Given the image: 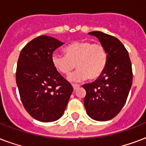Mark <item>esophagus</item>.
<instances>
[{
    "mask_svg": "<svg viewBox=\"0 0 146 146\" xmlns=\"http://www.w3.org/2000/svg\"><path fill=\"white\" fill-rule=\"evenodd\" d=\"M72 86H73V90H74V91H76V90L80 88V86L77 84H72Z\"/></svg>",
    "mask_w": 146,
    "mask_h": 146,
    "instance_id": "34e87169",
    "label": "esophagus"
}]
</instances>
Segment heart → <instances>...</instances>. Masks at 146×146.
Listing matches in <instances>:
<instances>
[{
  "mask_svg": "<svg viewBox=\"0 0 146 146\" xmlns=\"http://www.w3.org/2000/svg\"><path fill=\"white\" fill-rule=\"evenodd\" d=\"M65 55L53 54V66L60 73L69 75L74 70L68 80L71 82H81L89 78L94 80L104 73L108 64V53L99 43H92L89 41H78L69 44L64 48Z\"/></svg>",
  "mask_w": 146,
  "mask_h": 146,
  "instance_id": "obj_1",
  "label": "heart"
}]
</instances>
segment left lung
I'll return each mask as SVG.
<instances>
[{
    "label": "left lung",
    "mask_w": 146,
    "mask_h": 146,
    "mask_svg": "<svg viewBox=\"0 0 146 146\" xmlns=\"http://www.w3.org/2000/svg\"><path fill=\"white\" fill-rule=\"evenodd\" d=\"M99 40L108 53L104 73L95 82L82 86L86 91L84 106L93 120L106 121L113 118L126 103L133 82L129 54L120 40L99 31L89 33Z\"/></svg>",
    "instance_id": "obj_1"
}]
</instances>
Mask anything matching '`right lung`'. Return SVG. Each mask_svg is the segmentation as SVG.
Wrapping results in <instances>:
<instances>
[{"label": "right lung", "instance_id": "obj_1", "mask_svg": "<svg viewBox=\"0 0 146 146\" xmlns=\"http://www.w3.org/2000/svg\"><path fill=\"white\" fill-rule=\"evenodd\" d=\"M64 43L41 35L22 49L17 63L16 80L26 111L41 122H52L63 116L73 87L51 61L53 52Z\"/></svg>", "mask_w": 146, "mask_h": 146}]
</instances>
